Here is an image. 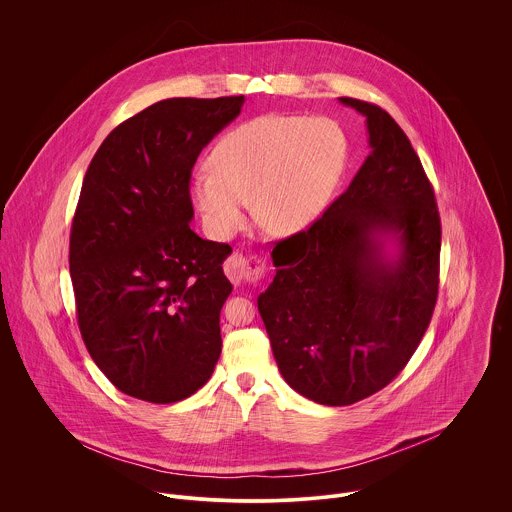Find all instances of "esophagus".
I'll return each instance as SVG.
<instances>
[{
    "mask_svg": "<svg viewBox=\"0 0 512 512\" xmlns=\"http://www.w3.org/2000/svg\"><path fill=\"white\" fill-rule=\"evenodd\" d=\"M266 270H268L266 258H262V256L246 258L240 252H234L224 264V272L234 286L260 282L266 276Z\"/></svg>",
    "mask_w": 512,
    "mask_h": 512,
    "instance_id": "obj_1",
    "label": "esophagus"
}]
</instances>
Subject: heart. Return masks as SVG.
Segmentation results:
<instances>
[{
    "mask_svg": "<svg viewBox=\"0 0 512 512\" xmlns=\"http://www.w3.org/2000/svg\"><path fill=\"white\" fill-rule=\"evenodd\" d=\"M349 161V138L331 118L264 114L220 136L189 193L205 228L234 236L254 215L274 234L305 230L331 205Z\"/></svg>",
    "mask_w": 512,
    "mask_h": 512,
    "instance_id": "obj_1",
    "label": "heart"
}]
</instances>
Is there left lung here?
<instances>
[{"mask_svg": "<svg viewBox=\"0 0 512 512\" xmlns=\"http://www.w3.org/2000/svg\"><path fill=\"white\" fill-rule=\"evenodd\" d=\"M366 118L370 153L347 191L276 244L258 295L284 380L317 404L349 406L384 388L418 349L438 299L441 224L434 189L382 108Z\"/></svg>", "mask_w": 512, "mask_h": 512, "instance_id": "1", "label": "left lung"}]
</instances>
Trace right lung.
Here are the masks:
<instances>
[{
    "mask_svg": "<svg viewBox=\"0 0 512 512\" xmlns=\"http://www.w3.org/2000/svg\"><path fill=\"white\" fill-rule=\"evenodd\" d=\"M244 96L167 98L114 128L82 181L71 230L78 327L124 394L171 404L219 361L232 248L191 230L193 165Z\"/></svg>",
    "mask_w": 512,
    "mask_h": 512,
    "instance_id": "add662e5",
    "label": "right lung"
}]
</instances>
